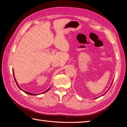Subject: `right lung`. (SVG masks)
I'll return each instance as SVG.
<instances>
[{
	"label": "right lung",
	"mask_w": 127,
	"mask_h": 127,
	"mask_svg": "<svg viewBox=\"0 0 127 127\" xmlns=\"http://www.w3.org/2000/svg\"><path fill=\"white\" fill-rule=\"evenodd\" d=\"M13 76H14V72H13ZM14 80H15V81H16V79H15V78H14ZM16 84H17V86H18V87H19V88H20V89L21 90H22V89H21V88L20 87V86H18V84H17V83H16ZM49 89H48V90H46V91H45V92H47V91H49ZM22 91H23V92H25V93H26V94H29V95H36V94H31V93H30V92H26V91H23V90H22ZM45 92H43V93H45Z\"/></svg>",
	"instance_id": "add662e5"
}]
</instances>
